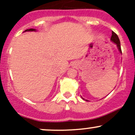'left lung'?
Wrapping results in <instances>:
<instances>
[{"mask_svg": "<svg viewBox=\"0 0 135 135\" xmlns=\"http://www.w3.org/2000/svg\"><path fill=\"white\" fill-rule=\"evenodd\" d=\"M111 40L112 42H114V43L116 44L117 46L118 47V50H119V52L122 53V49H121V45H120V41H119V39L118 38V35L115 33L114 32H112V36H111ZM83 99V98H82ZM84 100V99H83ZM88 101V100H87Z\"/></svg>", "mask_w": 135, "mask_h": 135, "instance_id": "1", "label": "left lung"}]
</instances>
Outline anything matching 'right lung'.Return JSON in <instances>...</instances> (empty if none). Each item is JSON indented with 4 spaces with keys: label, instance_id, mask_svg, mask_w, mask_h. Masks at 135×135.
Instances as JSON below:
<instances>
[{
    "label": "right lung",
    "instance_id": "obj_1",
    "mask_svg": "<svg viewBox=\"0 0 135 135\" xmlns=\"http://www.w3.org/2000/svg\"><path fill=\"white\" fill-rule=\"evenodd\" d=\"M36 31V29H35V28H29V29L25 30V31Z\"/></svg>",
    "mask_w": 135,
    "mask_h": 135
}]
</instances>
